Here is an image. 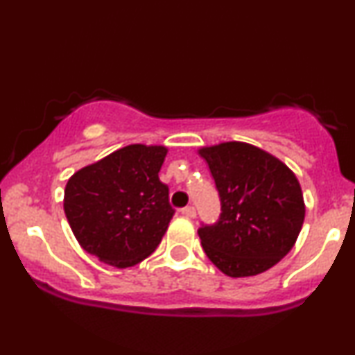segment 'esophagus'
<instances>
[{"label": "esophagus", "mask_w": 355, "mask_h": 355, "mask_svg": "<svg viewBox=\"0 0 355 355\" xmlns=\"http://www.w3.org/2000/svg\"><path fill=\"white\" fill-rule=\"evenodd\" d=\"M181 214L184 215V217H187V218H194L196 217V207L194 205L184 207V209L181 210Z\"/></svg>", "instance_id": "1"}]
</instances>
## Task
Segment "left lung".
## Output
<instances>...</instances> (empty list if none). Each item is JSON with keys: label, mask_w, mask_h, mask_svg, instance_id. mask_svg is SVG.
Wrapping results in <instances>:
<instances>
[{"label": "left lung", "mask_w": 355, "mask_h": 355, "mask_svg": "<svg viewBox=\"0 0 355 355\" xmlns=\"http://www.w3.org/2000/svg\"><path fill=\"white\" fill-rule=\"evenodd\" d=\"M222 214L197 230L205 254L230 277L277 264L295 245L305 218L302 187L282 161L241 141L205 146Z\"/></svg>", "instance_id": "8db88e82"}]
</instances>
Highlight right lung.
<instances>
[{"label": "right lung", "mask_w": 355, "mask_h": 355, "mask_svg": "<svg viewBox=\"0 0 355 355\" xmlns=\"http://www.w3.org/2000/svg\"><path fill=\"white\" fill-rule=\"evenodd\" d=\"M168 150L128 145L68 179L63 209L83 250L123 269L161 243L174 209L158 173Z\"/></svg>", "instance_id": "add662e5"}]
</instances>
